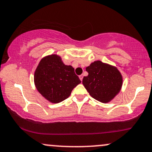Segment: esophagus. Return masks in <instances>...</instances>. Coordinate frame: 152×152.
<instances>
[{
	"instance_id": "1",
	"label": "esophagus",
	"mask_w": 152,
	"mask_h": 152,
	"mask_svg": "<svg viewBox=\"0 0 152 152\" xmlns=\"http://www.w3.org/2000/svg\"><path fill=\"white\" fill-rule=\"evenodd\" d=\"M79 79H80V80H81V81H82V80H83V75H80V76H79Z\"/></svg>"
}]
</instances>
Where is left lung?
Segmentation results:
<instances>
[{"label": "left lung", "instance_id": "8db88e82", "mask_svg": "<svg viewBox=\"0 0 152 152\" xmlns=\"http://www.w3.org/2000/svg\"><path fill=\"white\" fill-rule=\"evenodd\" d=\"M86 71L89 74L84 76L82 84L94 99L107 103L120 92L123 76L115 66L96 61L86 67Z\"/></svg>", "mask_w": 152, "mask_h": 152}]
</instances>
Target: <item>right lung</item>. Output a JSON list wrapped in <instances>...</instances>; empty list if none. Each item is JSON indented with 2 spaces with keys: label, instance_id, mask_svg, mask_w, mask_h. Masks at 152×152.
<instances>
[{
  "label": "right lung",
  "instance_id": "right-lung-1",
  "mask_svg": "<svg viewBox=\"0 0 152 152\" xmlns=\"http://www.w3.org/2000/svg\"><path fill=\"white\" fill-rule=\"evenodd\" d=\"M37 91L52 103L61 102L71 94L72 90L81 83L71 66H66L58 55L42 58L34 75Z\"/></svg>",
  "mask_w": 152,
  "mask_h": 152
}]
</instances>
